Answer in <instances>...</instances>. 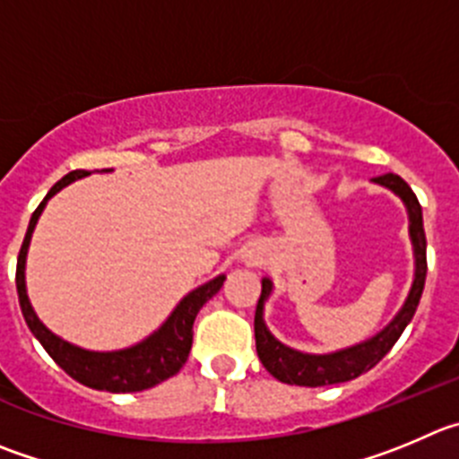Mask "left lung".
Segmentation results:
<instances>
[{
  "label": "left lung",
  "mask_w": 459,
  "mask_h": 459,
  "mask_svg": "<svg viewBox=\"0 0 459 459\" xmlns=\"http://www.w3.org/2000/svg\"><path fill=\"white\" fill-rule=\"evenodd\" d=\"M371 181L392 190L396 196H401V201L405 204V210H408L410 239H412L414 249V281L412 288H410L408 299H405L403 307L398 310V315L389 321L383 331L376 333L371 340L359 342V344L349 346V349L333 351V353H301V351L290 349V346H285L282 342H278L276 337L269 333V328L264 326L263 312L264 301H267L269 294H272V281H269V278H263V292H260L254 321L255 351H258V358L264 365V369H267L273 378L281 380V383L303 385V387H324V385H337L358 378L359 374L374 369L380 359L389 353V349L396 344L401 333L405 331V326L412 321L414 312H417L428 272L426 233H423L421 205H419V199L412 192V187H410L403 178L396 177V174H383V177H376L371 178Z\"/></svg>",
  "instance_id": "obj_1"
}]
</instances>
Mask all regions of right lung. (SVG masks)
Listing matches in <instances>:
<instances>
[{"label":"right lung","instance_id":"obj_1","mask_svg":"<svg viewBox=\"0 0 459 459\" xmlns=\"http://www.w3.org/2000/svg\"><path fill=\"white\" fill-rule=\"evenodd\" d=\"M88 174L90 171L85 169L70 171L67 177H63L61 181L47 192L42 204L38 205L36 212L31 215L27 235H24L22 249H20V255H17V299H20V307H22V315L24 321H27L29 331L36 335V340L45 346L47 353L54 358L56 365L61 367L67 376L79 380L85 387L101 389V392H143V389L156 387L158 383H162V380L171 378V376L181 371V367L186 365V359L192 349V324H195L196 315H199V310L204 307V303H208L210 299L220 292L226 276L221 273V276L212 278V281H208L205 285H201V288L192 290L187 297L181 299V303L174 307V312L167 316V321L156 333H152L147 340L138 342L135 346H128V349L88 351L61 340L58 335H54V333L38 319V315L31 307V301H29L27 297L24 267H27L29 242H31V233L38 224V217H40L42 210H45L47 201H49L58 190L70 186L72 181L88 177Z\"/></svg>","mask_w":459,"mask_h":459}]
</instances>
